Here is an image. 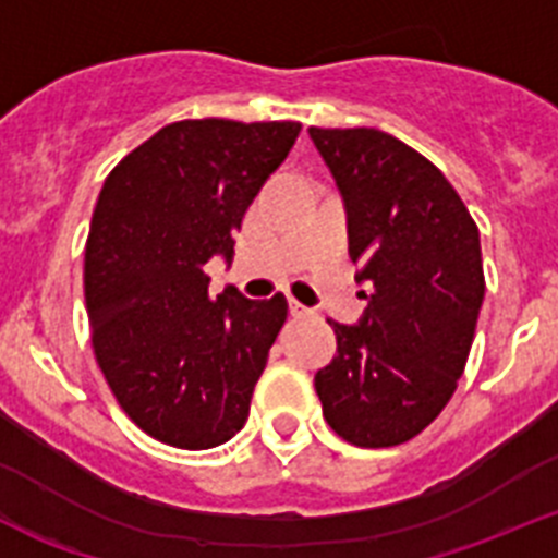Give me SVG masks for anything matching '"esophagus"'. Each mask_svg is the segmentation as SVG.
<instances>
[{
	"instance_id": "34e87169",
	"label": "esophagus",
	"mask_w": 558,
	"mask_h": 558,
	"mask_svg": "<svg viewBox=\"0 0 558 558\" xmlns=\"http://www.w3.org/2000/svg\"><path fill=\"white\" fill-rule=\"evenodd\" d=\"M289 311H291V314H294V316L311 314V308H305V305L298 303V300H294V298H289Z\"/></svg>"
}]
</instances>
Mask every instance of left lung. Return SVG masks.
<instances>
[{
  "label": "left lung",
  "mask_w": 558,
  "mask_h": 558,
  "mask_svg": "<svg viewBox=\"0 0 558 558\" xmlns=\"http://www.w3.org/2000/svg\"><path fill=\"white\" fill-rule=\"evenodd\" d=\"M308 133L348 205L359 280L373 286L359 325L328 319L336 355L314 389L341 439L395 448L434 423L464 373L486 289L478 225L448 178L395 135Z\"/></svg>",
  "instance_id": "obj_1"
}]
</instances>
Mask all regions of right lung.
I'll return each instance as SVG.
<instances>
[{
    "label": "right lung",
    "mask_w": 558,
    "mask_h": 558,
    "mask_svg": "<svg viewBox=\"0 0 558 558\" xmlns=\"http://www.w3.org/2000/svg\"><path fill=\"white\" fill-rule=\"evenodd\" d=\"M300 122L183 119L124 155L105 178L85 242V308L97 364L144 434L183 450L217 448L283 328V294L210 298L205 264L280 167Z\"/></svg>",
    "instance_id": "1"
}]
</instances>
